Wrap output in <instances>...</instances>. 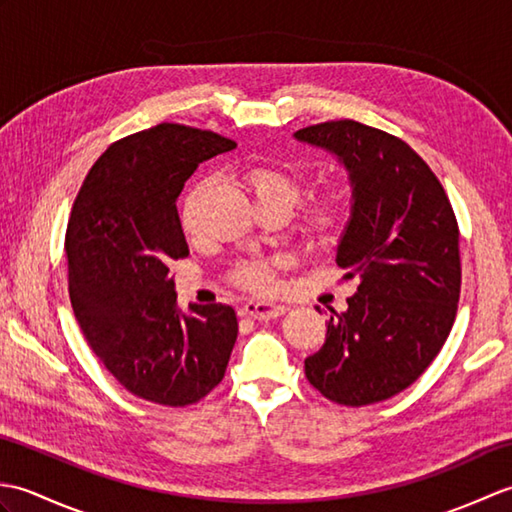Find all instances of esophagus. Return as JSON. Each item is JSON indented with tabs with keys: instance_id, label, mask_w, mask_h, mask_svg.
I'll use <instances>...</instances> for the list:
<instances>
[{
	"instance_id": "34e87169",
	"label": "esophagus",
	"mask_w": 512,
	"mask_h": 512,
	"mask_svg": "<svg viewBox=\"0 0 512 512\" xmlns=\"http://www.w3.org/2000/svg\"><path fill=\"white\" fill-rule=\"evenodd\" d=\"M286 306H279V303H264V301H248L242 308V314L246 317L255 319V321H268V319H277L281 314H286Z\"/></svg>"
}]
</instances>
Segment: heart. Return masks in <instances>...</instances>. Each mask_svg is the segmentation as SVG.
I'll use <instances>...</instances> for the list:
<instances>
[{
    "mask_svg": "<svg viewBox=\"0 0 512 512\" xmlns=\"http://www.w3.org/2000/svg\"><path fill=\"white\" fill-rule=\"evenodd\" d=\"M246 187L253 193L257 209L268 206V209H286L292 211L297 202L303 198L306 182L284 167L275 165H257L246 173ZM204 184H198L182 204V226L184 231L193 235L198 231V204ZM343 202L334 195H323L314 198L303 209V228L310 237L325 239L339 231L343 224ZM231 281L237 286L255 290V292H270L275 288V266L266 262H239L231 270Z\"/></svg>",
    "mask_w": 512,
    "mask_h": 512,
    "instance_id": "b5f03b06",
    "label": "heart"
}]
</instances>
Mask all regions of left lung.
<instances>
[{
	"instance_id": "8db88e82",
	"label": "left lung",
	"mask_w": 512,
	"mask_h": 512,
	"mask_svg": "<svg viewBox=\"0 0 512 512\" xmlns=\"http://www.w3.org/2000/svg\"><path fill=\"white\" fill-rule=\"evenodd\" d=\"M295 138L332 151L350 171L354 204L336 264L358 279L347 310H332L323 347L306 358V378L336 405H374L416 383L453 328L458 220L436 173L405 140L347 118Z\"/></svg>"
}]
</instances>
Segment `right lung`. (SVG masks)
Instances as JSON below:
<instances>
[{"mask_svg":"<svg viewBox=\"0 0 512 512\" xmlns=\"http://www.w3.org/2000/svg\"><path fill=\"white\" fill-rule=\"evenodd\" d=\"M235 143L209 129L160 123L116 140L72 204L65 259L74 317L129 394L187 407L222 383L237 339L231 306L182 314L169 266L189 255L178 195L200 162Z\"/></svg>","mask_w":512,"mask_h":512,"instance_id":"1","label":"right lung"}]
</instances>
